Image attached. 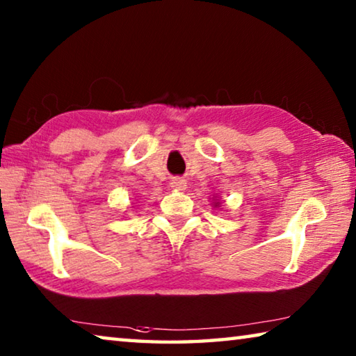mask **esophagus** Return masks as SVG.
I'll list each match as a JSON object with an SVG mask.
<instances>
[{"mask_svg": "<svg viewBox=\"0 0 356 356\" xmlns=\"http://www.w3.org/2000/svg\"><path fill=\"white\" fill-rule=\"evenodd\" d=\"M170 184H171L172 190H185L186 188V182L182 177H174Z\"/></svg>", "mask_w": 356, "mask_h": 356, "instance_id": "34e87169", "label": "esophagus"}]
</instances>
